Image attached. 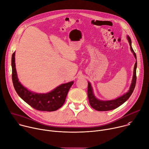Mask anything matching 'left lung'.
Segmentation results:
<instances>
[{
  "label": "left lung",
  "mask_w": 149,
  "mask_h": 149,
  "mask_svg": "<svg viewBox=\"0 0 149 149\" xmlns=\"http://www.w3.org/2000/svg\"><path fill=\"white\" fill-rule=\"evenodd\" d=\"M127 39L129 40L130 46V49L132 52L133 53L135 58L136 59V62L135 63L134 67V72H133V79H132V85L130 86L129 91L127 92L126 94H124L123 95L117 98L116 100H110V101H100L96 98L95 96L93 94V89L91 88V84L88 82V91H87V94H88V98L89 100V102L90 105L91 107L100 111H110L112 110H114L118 107L119 106L122 105L123 103H124L129 98V97L131 96L132 94L135 86H136V68H137V58H136V53L134 52V50L132 48V41L130 38L127 36Z\"/></svg>",
  "instance_id": "8db88e82"
}]
</instances>
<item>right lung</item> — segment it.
<instances>
[{"label":"right lung","mask_w":149,"mask_h":149,"mask_svg":"<svg viewBox=\"0 0 149 149\" xmlns=\"http://www.w3.org/2000/svg\"><path fill=\"white\" fill-rule=\"evenodd\" d=\"M15 52L12 56V82L19 96L32 108L42 111H54L61 108L65 101L68 91L74 81L63 84L47 94H36L28 90L19 81L15 61Z\"/></svg>","instance_id":"add662e5"}]
</instances>
